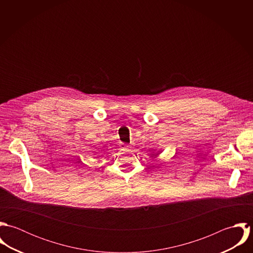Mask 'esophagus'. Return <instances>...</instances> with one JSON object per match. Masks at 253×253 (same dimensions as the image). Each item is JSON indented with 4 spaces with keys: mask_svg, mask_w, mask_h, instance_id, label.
Returning <instances> with one entry per match:
<instances>
[{
    "mask_svg": "<svg viewBox=\"0 0 253 253\" xmlns=\"http://www.w3.org/2000/svg\"><path fill=\"white\" fill-rule=\"evenodd\" d=\"M122 148H123V149H128V148H129V146H127V145H123V146H122Z\"/></svg>",
    "mask_w": 253,
    "mask_h": 253,
    "instance_id": "34e87169",
    "label": "esophagus"
}]
</instances>
